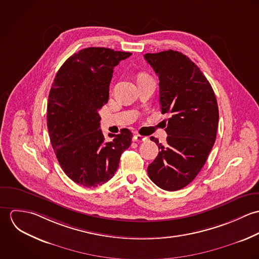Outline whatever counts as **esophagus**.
<instances>
[{"label":"esophagus","mask_w":259,"mask_h":259,"mask_svg":"<svg viewBox=\"0 0 259 259\" xmlns=\"http://www.w3.org/2000/svg\"><path fill=\"white\" fill-rule=\"evenodd\" d=\"M148 140L147 137H144V136H141V135H135L134 136V141L135 142H146Z\"/></svg>","instance_id":"obj_1"}]
</instances>
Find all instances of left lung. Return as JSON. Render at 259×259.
<instances>
[{
  "label": "left lung",
  "instance_id": "left-lung-1",
  "mask_svg": "<svg viewBox=\"0 0 259 259\" xmlns=\"http://www.w3.org/2000/svg\"><path fill=\"white\" fill-rule=\"evenodd\" d=\"M145 59L158 75L161 112L171 114L164 125L166 145L150 138L159 152L148 165V177L158 187L175 191L195 179L214 145L218 102L207 78L184 54L168 50L146 54Z\"/></svg>",
  "mask_w": 259,
  "mask_h": 259
}]
</instances>
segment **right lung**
<instances>
[{"label": "right lung", "instance_id": "1", "mask_svg": "<svg viewBox=\"0 0 259 259\" xmlns=\"http://www.w3.org/2000/svg\"><path fill=\"white\" fill-rule=\"evenodd\" d=\"M132 54L87 48L60 68L49 95L47 125L65 174L77 185L96 187L114 176L133 134L122 128L105 140L99 111L108 103L113 68Z\"/></svg>", "mask_w": 259, "mask_h": 259}]
</instances>
